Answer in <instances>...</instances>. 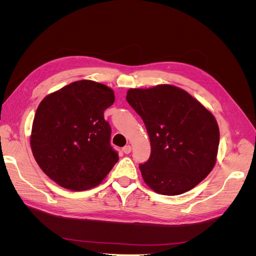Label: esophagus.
Listing matches in <instances>:
<instances>
[{
    "label": "esophagus",
    "mask_w": 256,
    "mask_h": 256,
    "mask_svg": "<svg viewBox=\"0 0 256 256\" xmlns=\"http://www.w3.org/2000/svg\"><path fill=\"white\" fill-rule=\"evenodd\" d=\"M122 152H125V154H129V152H131V146H130V145L124 146V147H122Z\"/></svg>",
    "instance_id": "34e87169"
}]
</instances>
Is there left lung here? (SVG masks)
<instances>
[{"instance_id":"8db88e82","label":"left lung","mask_w":256,"mask_h":256,"mask_svg":"<svg viewBox=\"0 0 256 256\" xmlns=\"http://www.w3.org/2000/svg\"><path fill=\"white\" fill-rule=\"evenodd\" d=\"M126 99L141 116L152 152L140 164L145 184L156 193L178 196L212 172L220 131L212 113L189 92L170 84L130 88Z\"/></svg>"}]
</instances>
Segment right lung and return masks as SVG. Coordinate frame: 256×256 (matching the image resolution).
Returning a JSON list of instances; mask_svg holds the SVG:
<instances>
[{
    "label": "right lung",
    "instance_id": "add662e5",
    "mask_svg": "<svg viewBox=\"0 0 256 256\" xmlns=\"http://www.w3.org/2000/svg\"><path fill=\"white\" fill-rule=\"evenodd\" d=\"M114 92L90 80L76 81L46 96L30 138L36 162L53 182L72 191L96 187L118 160L104 111Z\"/></svg>",
    "mask_w": 256,
    "mask_h": 256
}]
</instances>
